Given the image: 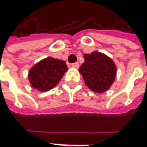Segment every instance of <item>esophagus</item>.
I'll return each instance as SVG.
<instances>
[{
    "instance_id": "34e87169",
    "label": "esophagus",
    "mask_w": 147,
    "mask_h": 147,
    "mask_svg": "<svg viewBox=\"0 0 147 147\" xmlns=\"http://www.w3.org/2000/svg\"><path fill=\"white\" fill-rule=\"evenodd\" d=\"M71 67H75V68H79L80 64H79V63H74L71 64Z\"/></svg>"
}]
</instances>
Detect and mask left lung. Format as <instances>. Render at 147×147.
Listing matches in <instances>:
<instances>
[{
    "mask_svg": "<svg viewBox=\"0 0 147 147\" xmlns=\"http://www.w3.org/2000/svg\"><path fill=\"white\" fill-rule=\"evenodd\" d=\"M84 62L79 69L85 84L96 93H103L111 86L115 78V63L103 53L94 51L84 54Z\"/></svg>",
    "mask_w": 147,
    "mask_h": 147,
    "instance_id": "left-lung-1",
    "label": "left lung"
}]
</instances>
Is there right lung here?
<instances>
[{
  "label": "right lung",
  "mask_w": 147,
  "mask_h": 147,
  "mask_svg": "<svg viewBox=\"0 0 147 147\" xmlns=\"http://www.w3.org/2000/svg\"><path fill=\"white\" fill-rule=\"evenodd\" d=\"M67 71V67L64 61L46 58L31 68L28 78L32 88L46 92L60 81Z\"/></svg>",
  "instance_id": "add662e5"
}]
</instances>
